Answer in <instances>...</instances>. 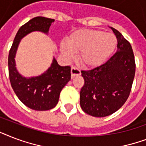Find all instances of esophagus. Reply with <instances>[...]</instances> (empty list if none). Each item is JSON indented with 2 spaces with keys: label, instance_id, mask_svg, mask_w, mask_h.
<instances>
[{
  "label": "esophagus",
  "instance_id": "1",
  "mask_svg": "<svg viewBox=\"0 0 146 146\" xmlns=\"http://www.w3.org/2000/svg\"><path fill=\"white\" fill-rule=\"evenodd\" d=\"M81 74V72H80V69L76 68L75 66H73L71 68V76L72 78L75 77L76 76H80Z\"/></svg>",
  "mask_w": 146,
  "mask_h": 146
}]
</instances>
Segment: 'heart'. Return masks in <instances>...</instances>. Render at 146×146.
<instances>
[{"mask_svg": "<svg viewBox=\"0 0 146 146\" xmlns=\"http://www.w3.org/2000/svg\"><path fill=\"white\" fill-rule=\"evenodd\" d=\"M113 34L97 29H80L66 38V44H60V51L66 59L72 60L79 53L82 65L96 66L102 64L113 53L116 47Z\"/></svg>", "mask_w": 146, "mask_h": 146, "instance_id": "heart-1", "label": "heart"}]
</instances>
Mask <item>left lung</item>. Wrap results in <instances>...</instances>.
<instances>
[{
  "instance_id": "8db88e82",
  "label": "left lung",
  "mask_w": 146,
  "mask_h": 146,
  "mask_svg": "<svg viewBox=\"0 0 146 146\" xmlns=\"http://www.w3.org/2000/svg\"><path fill=\"white\" fill-rule=\"evenodd\" d=\"M117 40V50L101 66L82 70L85 84L80 106L89 115L103 117L119 110L131 91L136 71L131 44L117 29L110 27Z\"/></svg>"
}]
</instances>
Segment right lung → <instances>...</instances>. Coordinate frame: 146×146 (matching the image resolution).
<instances>
[{
  "label": "right lung",
  "instance_id": "add662e5",
  "mask_svg": "<svg viewBox=\"0 0 146 146\" xmlns=\"http://www.w3.org/2000/svg\"><path fill=\"white\" fill-rule=\"evenodd\" d=\"M53 22L54 19L37 17L22 26L15 36L8 56L11 86L18 98L26 106L35 111H48L57 105L62 89L70 80V66H60L54 57L50 67L42 75L27 78L18 72L14 58L23 38L35 31L48 34Z\"/></svg>",
  "mask_w": 146,
  "mask_h": 146
}]
</instances>
